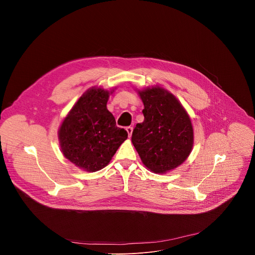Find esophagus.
<instances>
[{"label": "esophagus", "mask_w": 255, "mask_h": 255, "mask_svg": "<svg viewBox=\"0 0 255 255\" xmlns=\"http://www.w3.org/2000/svg\"><path fill=\"white\" fill-rule=\"evenodd\" d=\"M126 131H127V133H128V136H129V137H131L132 132H133V127H131V126L127 127V128H126Z\"/></svg>", "instance_id": "obj_1"}]
</instances>
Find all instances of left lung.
Returning <instances> with one entry per match:
<instances>
[{"label": "left lung", "instance_id": "left-lung-1", "mask_svg": "<svg viewBox=\"0 0 255 255\" xmlns=\"http://www.w3.org/2000/svg\"><path fill=\"white\" fill-rule=\"evenodd\" d=\"M144 121L132 132V143L142 163L154 173H166L183 164L192 152L194 129L180 102L167 90H138Z\"/></svg>", "mask_w": 255, "mask_h": 255}]
</instances>
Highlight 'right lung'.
<instances>
[{"label": "right lung", "instance_id": "obj_1", "mask_svg": "<svg viewBox=\"0 0 255 255\" xmlns=\"http://www.w3.org/2000/svg\"><path fill=\"white\" fill-rule=\"evenodd\" d=\"M111 91L92 87L72 106L58 129V140L65 158L79 168L95 172L109 164L127 139L126 130L116 126L107 109Z\"/></svg>", "mask_w": 255, "mask_h": 255}]
</instances>
